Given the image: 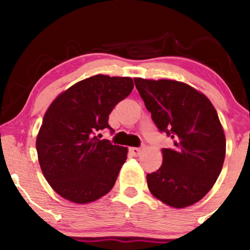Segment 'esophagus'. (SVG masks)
Returning <instances> with one entry per match:
<instances>
[{
    "mask_svg": "<svg viewBox=\"0 0 250 250\" xmlns=\"http://www.w3.org/2000/svg\"><path fill=\"white\" fill-rule=\"evenodd\" d=\"M129 151H130V154L133 155V156H139V155L142 153V148L131 147V148H129Z\"/></svg>",
    "mask_w": 250,
    "mask_h": 250,
    "instance_id": "obj_1",
    "label": "esophagus"
}]
</instances>
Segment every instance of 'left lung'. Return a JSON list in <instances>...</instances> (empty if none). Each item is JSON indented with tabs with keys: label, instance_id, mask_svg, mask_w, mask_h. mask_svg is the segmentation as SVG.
<instances>
[{
	"label": "left lung",
	"instance_id": "8db88e82",
	"mask_svg": "<svg viewBox=\"0 0 250 250\" xmlns=\"http://www.w3.org/2000/svg\"><path fill=\"white\" fill-rule=\"evenodd\" d=\"M135 85L151 119L171 136L162 166L147 174L150 193L165 205L185 208L213 188L222 170L226 136L210 100L187 83L136 77Z\"/></svg>",
	"mask_w": 250,
	"mask_h": 250
}]
</instances>
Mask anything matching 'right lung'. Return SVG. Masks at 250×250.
<instances>
[{"label": "right lung", "mask_w": 250, "mask_h": 250, "mask_svg": "<svg viewBox=\"0 0 250 250\" xmlns=\"http://www.w3.org/2000/svg\"><path fill=\"white\" fill-rule=\"evenodd\" d=\"M134 88L131 77L99 75L75 83L51 102L36 137L39 163L50 187L79 205L111 190L128 148L99 140L109 114Z\"/></svg>", "instance_id": "1"}]
</instances>
